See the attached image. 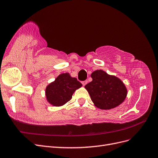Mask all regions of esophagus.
I'll return each instance as SVG.
<instances>
[{
	"instance_id": "1",
	"label": "esophagus",
	"mask_w": 158,
	"mask_h": 158,
	"mask_svg": "<svg viewBox=\"0 0 158 158\" xmlns=\"http://www.w3.org/2000/svg\"><path fill=\"white\" fill-rule=\"evenodd\" d=\"M87 83H88V81L87 80H85V81H81V84H82V85L84 86V85H85L86 84H87Z\"/></svg>"
}]
</instances>
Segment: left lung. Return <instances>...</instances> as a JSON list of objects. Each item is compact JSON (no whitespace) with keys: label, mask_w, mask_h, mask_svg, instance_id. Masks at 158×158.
Here are the masks:
<instances>
[{"label":"left lung","mask_w":158,"mask_h":158,"mask_svg":"<svg viewBox=\"0 0 158 158\" xmlns=\"http://www.w3.org/2000/svg\"><path fill=\"white\" fill-rule=\"evenodd\" d=\"M91 82L85 85L94 105L101 110H110L124 101L127 89L123 81L104 70H97L92 73Z\"/></svg>","instance_id":"8db88e82"}]
</instances>
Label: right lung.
Returning a JSON list of instances; mask_svg holds the SVG:
<instances>
[{"label": "right lung", "mask_w": 158, "mask_h": 158, "mask_svg": "<svg viewBox=\"0 0 158 158\" xmlns=\"http://www.w3.org/2000/svg\"><path fill=\"white\" fill-rule=\"evenodd\" d=\"M81 86L82 84L69 73H62L46 86V100L53 106H63L71 99L74 91Z\"/></svg>", "instance_id": "obj_1"}]
</instances>
